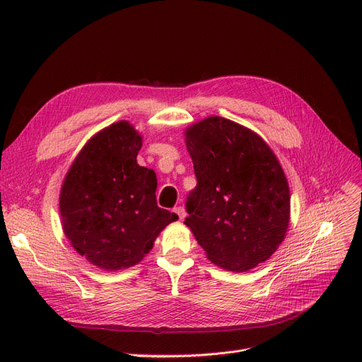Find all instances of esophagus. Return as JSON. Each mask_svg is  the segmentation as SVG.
Listing matches in <instances>:
<instances>
[{
  "instance_id": "esophagus-1",
  "label": "esophagus",
  "mask_w": 362,
  "mask_h": 362,
  "mask_svg": "<svg viewBox=\"0 0 362 362\" xmlns=\"http://www.w3.org/2000/svg\"><path fill=\"white\" fill-rule=\"evenodd\" d=\"M173 211L178 214V217H180V221H184V217H185V210H184V208H182V206H177V208H175V210H173Z\"/></svg>"
}]
</instances>
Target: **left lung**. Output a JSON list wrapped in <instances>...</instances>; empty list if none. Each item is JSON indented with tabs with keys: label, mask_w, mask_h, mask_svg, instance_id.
Masks as SVG:
<instances>
[{
	"label": "left lung",
	"mask_w": 362,
	"mask_h": 362,
	"mask_svg": "<svg viewBox=\"0 0 362 362\" xmlns=\"http://www.w3.org/2000/svg\"><path fill=\"white\" fill-rule=\"evenodd\" d=\"M184 136L198 180L185 226L228 272L267 261L290 225V187L275 152L255 131L221 116L192 124Z\"/></svg>",
	"instance_id": "1"
}]
</instances>
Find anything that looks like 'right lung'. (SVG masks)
I'll use <instances>...</instances> for the list:
<instances>
[{"label":"right lung","instance_id":"add662e5","mask_svg":"<svg viewBox=\"0 0 362 362\" xmlns=\"http://www.w3.org/2000/svg\"><path fill=\"white\" fill-rule=\"evenodd\" d=\"M144 137L128 120L93 134L62 182V228L90 264L116 272L149 254L160 233L178 216L157 206V175L139 166Z\"/></svg>","mask_w":362,"mask_h":362}]
</instances>
